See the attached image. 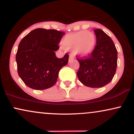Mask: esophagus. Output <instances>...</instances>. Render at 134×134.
I'll use <instances>...</instances> for the list:
<instances>
[{"mask_svg": "<svg viewBox=\"0 0 134 134\" xmlns=\"http://www.w3.org/2000/svg\"><path fill=\"white\" fill-rule=\"evenodd\" d=\"M72 59H73V58H72V57H71V56H70V57H69V62H70V61H71Z\"/></svg>", "mask_w": 134, "mask_h": 134, "instance_id": "esophagus-1", "label": "esophagus"}]
</instances>
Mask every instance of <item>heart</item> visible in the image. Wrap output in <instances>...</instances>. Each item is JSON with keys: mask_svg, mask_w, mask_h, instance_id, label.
<instances>
[{"mask_svg": "<svg viewBox=\"0 0 134 134\" xmlns=\"http://www.w3.org/2000/svg\"><path fill=\"white\" fill-rule=\"evenodd\" d=\"M96 43L95 35L88 31H80L66 36L62 44L66 48H73V54L81 56L90 55L94 48Z\"/></svg>", "mask_w": 134, "mask_h": 134, "instance_id": "heart-1", "label": "heart"}]
</instances>
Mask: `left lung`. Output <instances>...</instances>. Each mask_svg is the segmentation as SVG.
<instances>
[{"label": "left lung", "instance_id": "left-lung-1", "mask_svg": "<svg viewBox=\"0 0 134 134\" xmlns=\"http://www.w3.org/2000/svg\"><path fill=\"white\" fill-rule=\"evenodd\" d=\"M96 44L87 57L77 58L78 79L84 86L101 87L111 82L117 67V50L111 38L100 29L94 30Z\"/></svg>", "mask_w": 134, "mask_h": 134}]
</instances>
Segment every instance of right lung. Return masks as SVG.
I'll use <instances>...</instances> for the list:
<instances>
[{
	"instance_id": "obj_1",
	"label": "right lung",
	"mask_w": 134,
	"mask_h": 134,
	"mask_svg": "<svg viewBox=\"0 0 134 134\" xmlns=\"http://www.w3.org/2000/svg\"><path fill=\"white\" fill-rule=\"evenodd\" d=\"M64 35L55 30L37 28L21 40L16 60L18 74L27 86L43 90L56 83L60 70L69 60L67 53L58 58L55 53Z\"/></svg>"
}]
</instances>
